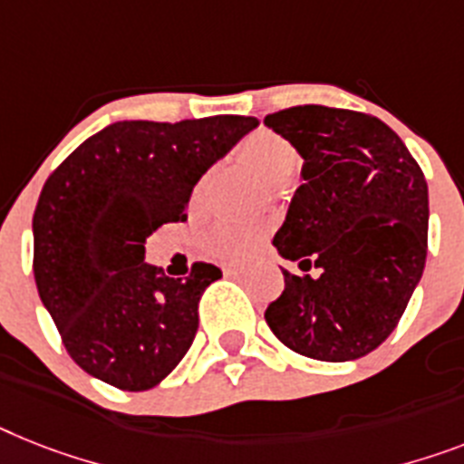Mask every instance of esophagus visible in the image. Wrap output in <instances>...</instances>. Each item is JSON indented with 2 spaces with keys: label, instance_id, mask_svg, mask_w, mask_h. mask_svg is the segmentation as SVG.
Here are the masks:
<instances>
[{
  "label": "esophagus",
  "instance_id": "34e87169",
  "mask_svg": "<svg viewBox=\"0 0 464 464\" xmlns=\"http://www.w3.org/2000/svg\"><path fill=\"white\" fill-rule=\"evenodd\" d=\"M220 267H223L225 275H239L246 270V266H244V263H237V260H225Z\"/></svg>",
  "mask_w": 464,
  "mask_h": 464
}]
</instances>
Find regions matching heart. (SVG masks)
<instances>
[{"instance_id":"obj_1","label":"heart","mask_w":464,"mask_h":464,"mask_svg":"<svg viewBox=\"0 0 464 464\" xmlns=\"http://www.w3.org/2000/svg\"><path fill=\"white\" fill-rule=\"evenodd\" d=\"M241 159L251 163L270 182H285L298 166L296 147L273 130H258L248 137L241 144ZM263 235L266 227L258 223L223 220L206 232V246L220 258H246L258 248Z\"/></svg>"}]
</instances>
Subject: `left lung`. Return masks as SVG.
I'll return each mask as SVG.
<instances>
[{
  "label": "left lung",
  "mask_w": 464,
  "mask_h": 464,
  "mask_svg": "<svg viewBox=\"0 0 464 464\" xmlns=\"http://www.w3.org/2000/svg\"><path fill=\"white\" fill-rule=\"evenodd\" d=\"M266 125L304 159V185L273 239L304 275L282 270L285 292L267 305V324L305 358H362L396 329L422 277V168L386 122L358 111L308 103L270 113Z\"/></svg>",
  "instance_id": "left-lung-1"
}]
</instances>
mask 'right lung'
<instances>
[{
  "mask_svg": "<svg viewBox=\"0 0 464 464\" xmlns=\"http://www.w3.org/2000/svg\"><path fill=\"white\" fill-rule=\"evenodd\" d=\"M258 121H121L80 144L42 187L33 273L68 355L122 392H147L189 351L198 298L220 267L166 277L144 244L187 220L191 189Z\"/></svg>",
  "mask_w": 464,
  "mask_h": 464,
  "instance_id": "obj_1",
  "label": "right lung"
}]
</instances>
